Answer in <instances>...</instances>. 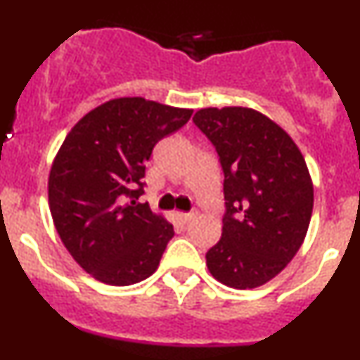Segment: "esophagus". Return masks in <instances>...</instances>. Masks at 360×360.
<instances>
[{"mask_svg": "<svg viewBox=\"0 0 360 360\" xmlns=\"http://www.w3.org/2000/svg\"><path fill=\"white\" fill-rule=\"evenodd\" d=\"M174 216H176L177 221H181V223H188V221L193 219L197 214L195 212H181V210H174Z\"/></svg>", "mask_w": 360, "mask_h": 360, "instance_id": "1", "label": "esophagus"}]
</instances>
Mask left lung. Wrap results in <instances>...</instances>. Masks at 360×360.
Instances as JSON below:
<instances>
[{
    "label": "left lung",
    "mask_w": 360,
    "mask_h": 360,
    "mask_svg": "<svg viewBox=\"0 0 360 360\" xmlns=\"http://www.w3.org/2000/svg\"><path fill=\"white\" fill-rule=\"evenodd\" d=\"M193 122L224 170L226 216L219 242L205 254L207 268L228 288H259L288 266L307 237L314 210L307 162L292 137L252 108H203Z\"/></svg>",
    "instance_id": "left-lung-1"
}]
</instances>
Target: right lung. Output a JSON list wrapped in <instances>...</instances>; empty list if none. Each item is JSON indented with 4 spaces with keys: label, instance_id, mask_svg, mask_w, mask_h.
Masks as SVG:
<instances>
[{
    "label": "right lung",
    "instance_id": "add662e5",
    "mask_svg": "<svg viewBox=\"0 0 360 360\" xmlns=\"http://www.w3.org/2000/svg\"><path fill=\"white\" fill-rule=\"evenodd\" d=\"M193 110L144 97H116L69 130L49 176L53 224L72 259L108 285H130L157 271L174 228L139 198L146 162L162 137Z\"/></svg>",
    "mask_w": 360,
    "mask_h": 360
}]
</instances>
